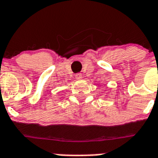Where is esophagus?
Returning a JSON list of instances; mask_svg holds the SVG:
<instances>
[{
  "label": "esophagus",
  "instance_id": "obj_1",
  "mask_svg": "<svg viewBox=\"0 0 158 158\" xmlns=\"http://www.w3.org/2000/svg\"><path fill=\"white\" fill-rule=\"evenodd\" d=\"M75 77L77 80H80V79H81V77H82V75H81V73H77Z\"/></svg>",
  "mask_w": 158,
  "mask_h": 158
}]
</instances>
